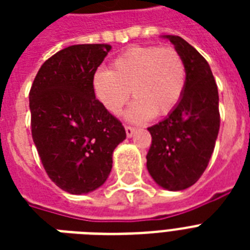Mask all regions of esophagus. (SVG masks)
Returning <instances> with one entry per match:
<instances>
[{
  "label": "esophagus",
  "mask_w": 250,
  "mask_h": 250,
  "mask_svg": "<svg viewBox=\"0 0 250 250\" xmlns=\"http://www.w3.org/2000/svg\"><path fill=\"white\" fill-rule=\"evenodd\" d=\"M125 135H127V137H132L133 135H135V132H136V128H133V127H131V125H125Z\"/></svg>",
  "instance_id": "obj_1"
}]
</instances>
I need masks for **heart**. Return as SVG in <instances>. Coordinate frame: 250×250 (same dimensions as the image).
<instances>
[{"label":"heart","mask_w":250,"mask_h":250,"mask_svg":"<svg viewBox=\"0 0 250 250\" xmlns=\"http://www.w3.org/2000/svg\"><path fill=\"white\" fill-rule=\"evenodd\" d=\"M187 68L180 53L171 46H132L97 70L93 90L104 107L119 114L129 98L136 100L127 117L133 122L164 117L178 106L186 89Z\"/></svg>","instance_id":"obj_1"}]
</instances>
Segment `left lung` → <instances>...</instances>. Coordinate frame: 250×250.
Instances as JSON below:
<instances>
[{
  "instance_id": "left-lung-1",
  "label": "left lung",
  "mask_w": 250,
  "mask_h": 250,
  "mask_svg": "<svg viewBox=\"0 0 250 250\" xmlns=\"http://www.w3.org/2000/svg\"><path fill=\"white\" fill-rule=\"evenodd\" d=\"M180 53L187 68V84L178 106L164 121L149 127L152 145L146 167L165 189L193 186L206 170L219 132V96L209 63L184 39L166 35Z\"/></svg>"
}]
</instances>
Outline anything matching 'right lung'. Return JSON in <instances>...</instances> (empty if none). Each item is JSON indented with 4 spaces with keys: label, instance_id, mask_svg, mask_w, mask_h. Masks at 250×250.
<instances>
[{
    "label": "right lung",
    "instance_id": "obj_1",
    "mask_svg": "<svg viewBox=\"0 0 250 250\" xmlns=\"http://www.w3.org/2000/svg\"><path fill=\"white\" fill-rule=\"evenodd\" d=\"M111 46L71 45L41 66L29 90L31 129L46 174L83 194L106 182L125 127L96 100L93 76Z\"/></svg>",
    "mask_w": 250,
    "mask_h": 250
}]
</instances>
